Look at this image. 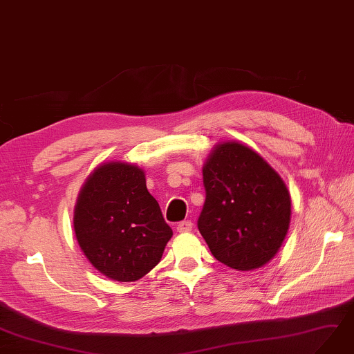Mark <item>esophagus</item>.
I'll list each match as a JSON object with an SVG mask.
<instances>
[{"label":"esophagus","instance_id":"34e87169","mask_svg":"<svg viewBox=\"0 0 354 354\" xmlns=\"http://www.w3.org/2000/svg\"><path fill=\"white\" fill-rule=\"evenodd\" d=\"M192 226H194V223H192V222H189V221L180 222V223L177 225V232H180V234L190 232V231H192Z\"/></svg>","mask_w":354,"mask_h":354}]
</instances>
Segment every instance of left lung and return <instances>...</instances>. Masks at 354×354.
I'll return each mask as SVG.
<instances>
[{
	"label": "left lung",
	"mask_w": 354,
	"mask_h": 354,
	"mask_svg": "<svg viewBox=\"0 0 354 354\" xmlns=\"http://www.w3.org/2000/svg\"><path fill=\"white\" fill-rule=\"evenodd\" d=\"M205 203L198 229L218 262L236 271L268 263L290 223L284 181L253 149L236 141L217 145L203 167Z\"/></svg>",
	"instance_id": "obj_1"
}]
</instances>
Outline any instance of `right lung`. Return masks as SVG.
<instances>
[{
    "label": "right lung",
    "instance_id": "obj_1",
    "mask_svg": "<svg viewBox=\"0 0 354 354\" xmlns=\"http://www.w3.org/2000/svg\"><path fill=\"white\" fill-rule=\"evenodd\" d=\"M74 232L88 261L116 281H137L150 272L173 236L145 171L120 160L101 164L86 178Z\"/></svg>",
    "mask_w": 354,
    "mask_h": 354
}]
</instances>
